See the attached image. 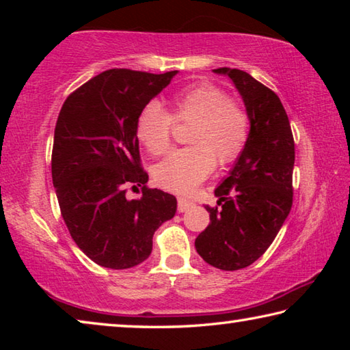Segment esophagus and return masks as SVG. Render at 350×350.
Here are the masks:
<instances>
[{
  "label": "esophagus",
  "instance_id": "obj_1",
  "mask_svg": "<svg viewBox=\"0 0 350 350\" xmlns=\"http://www.w3.org/2000/svg\"><path fill=\"white\" fill-rule=\"evenodd\" d=\"M194 204L191 202V200H188V199H183V198H180L179 200H177V210H179V213H185V211H188L189 208H191Z\"/></svg>",
  "mask_w": 350,
  "mask_h": 350
}]
</instances>
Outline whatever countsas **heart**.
<instances>
[{"label": "heart", "mask_w": 350, "mask_h": 350, "mask_svg": "<svg viewBox=\"0 0 350 350\" xmlns=\"http://www.w3.org/2000/svg\"><path fill=\"white\" fill-rule=\"evenodd\" d=\"M170 105L171 114L156 102L148 103L135 122V135L148 152L161 156L171 145L174 120L191 123L193 146L173 151L154 170L162 187L188 193L215 170L216 159L227 165L239 156L248 137V116L239 102L205 81L177 91Z\"/></svg>", "instance_id": "b5f03b06"}]
</instances>
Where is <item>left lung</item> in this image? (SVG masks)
<instances>
[{
  "label": "left lung",
  "mask_w": 350,
  "mask_h": 350,
  "mask_svg": "<svg viewBox=\"0 0 350 350\" xmlns=\"http://www.w3.org/2000/svg\"><path fill=\"white\" fill-rule=\"evenodd\" d=\"M244 100L250 133L238 161L215 189L219 206L205 208L210 224L194 245L205 262L239 270L262 256L293 202L295 142L280 97L239 69L219 68Z\"/></svg>",
  "instance_id": "left-lung-1"
}]
</instances>
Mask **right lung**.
I'll return each instance as SVG.
<instances>
[{
	"mask_svg": "<svg viewBox=\"0 0 350 350\" xmlns=\"http://www.w3.org/2000/svg\"><path fill=\"white\" fill-rule=\"evenodd\" d=\"M177 70L150 74L109 69L63 103L52 148V182L70 236L106 269L123 270L150 256L152 234L176 215L177 200L148 188L135 122ZM142 187L139 200L126 187Z\"/></svg>",
	"mask_w": 350,
	"mask_h": 350,
	"instance_id": "1",
	"label": "right lung"
}]
</instances>
